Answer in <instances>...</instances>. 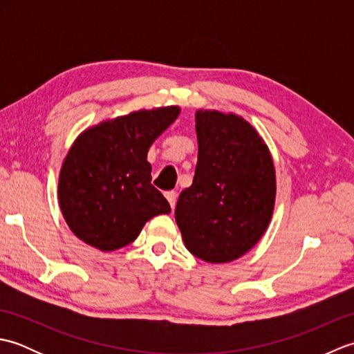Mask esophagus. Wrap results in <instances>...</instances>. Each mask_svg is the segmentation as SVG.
I'll list each match as a JSON object with an SVG mask.
<instances>
[{"label": "esophagus", "mask_w": 354, "mask_h": 354, "mask_svg": "<svg viewBox=\"0 0 354 354\" xmlns=\"http://www.w3.org/2000/svg\"><path fill=\"white\" fill-rule=\"evenodd\" d=\"M165 198H167L170 207H171V208H175V205H176V199H178V193H176V192H167V193H165Z\"/></svg>", "instance_id": "1"}]
</instances>
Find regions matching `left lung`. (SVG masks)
Instances as JSON below:
<instances>
[{"mask_svg": "<svg viewBox=\"0 0 354 354\" xmlns=\"http://www.w3.org/2000/svg\"><path fill=\"white\" fill-rule=\"evenodd\" d=\"M198 164L179 194L175 219L194 257L227 263L259 242L274 212L275 169L265 142L243 118L196 112Z\"/></svg>", "mask_w": 354, "mask_h": 354, "instance_id": "8db88e82", "label": "left lung"}]
</instances>
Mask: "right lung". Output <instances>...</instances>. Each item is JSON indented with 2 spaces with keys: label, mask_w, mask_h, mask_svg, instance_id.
Segmentation results:
<instances>
[{
  "label": "right lung",
  "mask_w": 354,
  "mask_h": 354,
  "mask_svg": "<svg viewBox=\"0 0 354 354\" xmlns=\"http://www.w3.org/2000/svg\"><path fill=\"white\" fill-rule=\"evenodd\" d=\"M178 106L138 111L85 131L59 178V202L70 230L100 251L132 243L145 223L170 205L150 184L147 152L175 122Z\"/></svg>",
  "instance_id": "add662e5"
}]
</instances>
